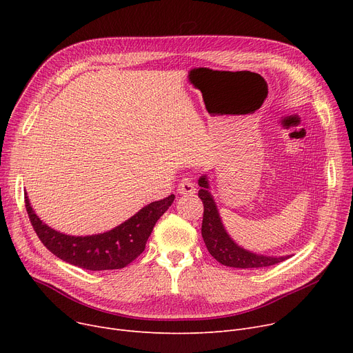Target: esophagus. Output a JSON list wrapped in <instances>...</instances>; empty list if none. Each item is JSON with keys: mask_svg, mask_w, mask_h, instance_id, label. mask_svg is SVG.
<instances>
[{"mask_svg": "<svg viewBox=\"0 0 353 353\" xmlns=\"http://www.w3.org/2000/svg\"><path fill=\"white\" fill-rule=\"evenodd\" d=\"M177 192L183 196H193L196 193V186L194 183L190 180V179H183L180 183H179V188H177Z\"/></svg>", "mask_w": 353, "mask_h": 353, "instance_id": "1", "label": "esophagus"}]
</instances>
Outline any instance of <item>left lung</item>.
I'll return each instance as SVG.
<instances>
[{
	"label": "left lung",
	"instance_id": "1",
	"mask_svg": "<svg viewBox=\"0 0 353 353\" xmlns=\"http://www.w3.org/2000/svg\"><path fill=\"white\" fill-rule=\"evenodd\" d=\"M199 186L201 188L199 190V197L203 201V206H205V210H203L201 236L203 240H205V245L209 253L219 263L239 269H261L286 261L289 256L270 257L263 254H256L237 246L230 239V236L226 233L223 223H221L214 200L208 190L209 184L206 176L200 177Z\"/></svg>",
	"mask_w": 353,
	"mask_h": 353
}]
</instances>
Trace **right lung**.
<instances>
[{"instance_id":"add662e5","label":"right lung","mask_w":353,"mask_h":353,"mask_svg":"<svg viewBox=\"0 0 353 353\" xmlns=\"http://www.w3.org/2000/svg\"><path fill=\"white\" fill-rule=\"evenodd\" d=\"M174 194L143 208L133 217L113 230L92 236H68L48 228L30 206L24 194L26 209L41 243L61 261L87 270L123 269L139 257L152 234L156 221L172 206Z\"/></svg>"}]
</instances>
